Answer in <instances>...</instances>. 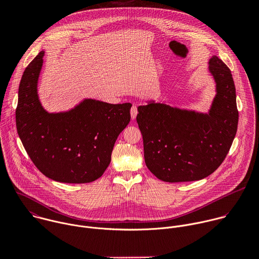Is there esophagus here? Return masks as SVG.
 <instances>
[{
    "label": "esophagus",
    "instance_id": "esophagus-1",
    "mask_svg": "<svg viewBox=\"0 0 259 259\" xmlns=\"http://www.w3.org/2000/svg\"><path fill=\"white\" fill-rule=\"evenodd\" d=\"M130 113H131V118H132V120H135L136 119V116H137V106L136 105H133L132 107H131V110H130Z\"/></svg>",
    "mask_w": 259,
    "mask_h": 259
}]
</instances>
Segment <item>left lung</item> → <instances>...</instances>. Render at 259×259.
Masks as SVG:
<instances>
[{
  "label": "left lung",
  "instance_id": "8db88e82",
  "mask_svg": "<svg viewBox=\"0 0 259 259\" xmlns=\"http://www.w3.org/2000/svg\"><path fill=\"white\" fill-rule=\"evenodd\" d=\"M215 97L207 114L150 101L137 107L146 167L166 182L203 179L226 159L237 133L239 113L230 68L209 59Z\"/></svg>",
  "mask_w": 259,
  "mask_h": 259
}]
</instances>
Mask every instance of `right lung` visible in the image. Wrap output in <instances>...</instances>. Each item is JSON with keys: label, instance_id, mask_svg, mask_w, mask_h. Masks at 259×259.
Here are the masks:
<instances>
[{"label": "right lung", "instance_id": "obj_1", "mask_svg": "<svg viewBox=\"0 0 259 259\" xmlns=\"http://www.w3.org/2000/svg\"><path fill=\"white\" fill-rule=\"evenodd\" d=\"M41 51L25 68L18 89L16 128L32 163L58 182L87 183L110 163L119 134L129 124L131 103L86 98L75 107L48 113L38 95Z\"/></svg>", "mask_w": 259, "mask_h": 259}]
</instances>
